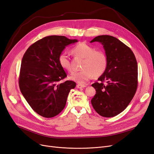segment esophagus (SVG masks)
<instances>
[{"label":"esophagus","instance_id":"esophagus-1","mask_svg":"<svg viewBox=\"0 0 154 154\" xmlns=\"http://www.w3.org/2000/svg\"><path fill=\"white\" fill-rule=\"evenodd\" d=\"M76 87H77L78 88H82L86 87V85H82V84H78V85H76Z\"/></svg>","mask_w":154,"mask_h":154}]
</instances>
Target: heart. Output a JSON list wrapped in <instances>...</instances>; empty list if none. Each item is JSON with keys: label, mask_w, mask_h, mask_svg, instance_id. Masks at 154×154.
<instances>
[{"label": "heart", "mask_w": 154, "mask_h": 154, "mask_svg": "<svg viewBox=\"0 0 154 154\" xmlns=\"http://www.w3.org/2000/svg\"><path fill=\"white\" fill-rule=\"evenodd\" d=\"M72 53L83 58L82 63V70L74 72L69 79L80 84H84L95 75L99 76L103 74L107 67V57L101 50H95L92 46L86 43H80L72 49ZM58 63L63 69L68 72L72 71L71 62L66 53L58 57Z\"/></svg>", "instance_id": "1"}]
</instances>
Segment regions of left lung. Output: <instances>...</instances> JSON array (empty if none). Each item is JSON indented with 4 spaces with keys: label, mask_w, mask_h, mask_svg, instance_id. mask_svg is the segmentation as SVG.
Segmentation results:
<instances>
[{
    "label": "left lung",
    "mask_w": 154,
    "mask_h": 154,
    "mask_svg": "<svg viewBox=\"0 0 154 154\" xmlns=\"http://www.w3.org/2000/svg\"><path fill=\"white\" fill-rule=\"evenodd\" d=\"M99 42L107 57V67L92 84L96 94L91 103L96 112L111 118L123 112L132 101L137 88V63L132 51L122 42L109 35L97 36L91 42Z\"/></svg>",
    "instance_id": "1"
}]
</instances>
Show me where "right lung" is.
Returning <instances> with one entry per match:
<instances>
[{"label": "right lung", "instance_id": "obj_1", "mask_svg": "<svg viewBox=\"0 0 154 154\" xmlns=\"http://www.w3.org/2000/svg\"><path fill=\"white\" fill-rule=\"evenodd\" d=\"M64 36H48L30 45L22 60L18 79L22 95L35 112L49 118L59 114L76 83L67 80L58 57L66 46L77 42Z\"/></svg>", "mask_w": 154, "mask_h": 154}]
</instances>
